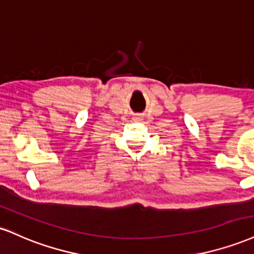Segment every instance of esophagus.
Listing matches in <instances>:
<instances>
[{
  "mask_svg": "<svg viewBox=\"0 0 254 254\" xmlns=\"http://www.w3.org/2000/svg\"><path fill=\"white\" fill-rule=\"evenodd\" d=\"M142 118H144V116H142L141 114H138V115L134 116L133 120H134V121H141V120H144V119H142Z\"/></svg>",
  "mask_w": 254,
  "mask_h": 254,
  "instance_id": "obj_1",
  "label": "esophagus"
}]
</instances>
